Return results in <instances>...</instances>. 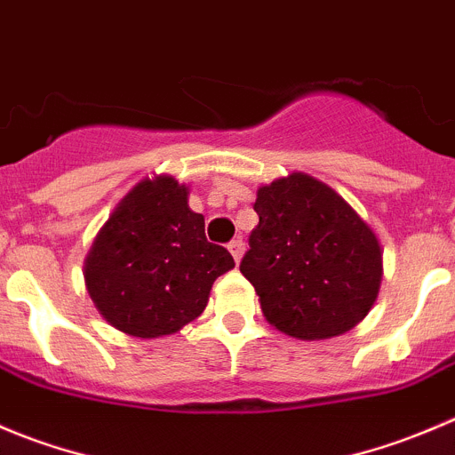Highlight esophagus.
<instances>
[{
    "instance_id": "esophagus-1",
    "label": "esophagus",
    "mask_w": 455,
    "mask_h": 455,
    "mask_svg": "<svg viewBox=\"0 0 455 455\" xmlns=\"http://www.w3.org/2000/svg\"><path fill=\"white\" fill-rule=\"evenodd\" d=\"M228 250H229V254L234 256V260L238 263V260H241V256H243V251H245V245H243L241 238H234V241L228 245Z\"/></svg>"
}]
</instances>
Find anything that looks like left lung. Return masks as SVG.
Returning <instances> with one entry per match:
<instances>
[{"instance_id":"obj_1","label":"left lung","mask_w":455,"mask_h":455,"mask_svg":"<svg viewBox=\"0 0 455 455\" xmlns=\"http://www.w3.org/2000/svg\"><path fill=\"white\" fill-rule=\"evenodd\" d=\"M259 226L241 274L274 330L299 340L345 334L370 314L382 281L376 232L327 183L305 172L260 186Z\"/></svg>"}]
</instances>
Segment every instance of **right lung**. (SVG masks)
Returning a JSON list of instances; mask_svg holds the SVG:
<instances>
[{"mask_svg":"<svg viewBox=\"0 0 455 455\" xmlns=\"http://www.w3.org/2000/svg\"><path fill=\"white\" fill-rule=\"evenodd\" d=\"M170 174L139 181L99 229L84 263L88 296L115 330L137 339L174 334L196 321L210 290L234 267L205 238L204 214Z\"/></svg>","mask_w":455,"mask_h":455,"instance_id":"1","label":"right lung"}]
</instances>
